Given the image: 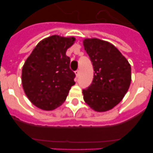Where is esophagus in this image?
Here are the masks:
<instances>
[{"mask_svg": "<svg viewBox=\"0 0 153 153\" xmlns=\"http://www.w3.org/2000/svg\"><path fill=\"white\" fill-rule=\"evenodd\" d=\"M75 74L76 76V77H78V76L79 75V70H76V71L75 72Z\"/></svg>", "mask_w": 153, "mask_h": 153, "instance_id": "obj_1", "label": "esophagus"}]
</instances>
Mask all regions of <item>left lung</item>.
Listing matches in <instances>:
<instances>
[{
  "label": "left lung",
  "instance_id": "obj_1",
  "mask_svg": "<svg viewBox=\"0 0 153 153\" xmlns=\"http://www.w3.org/2000/svg\"><path fill=\"white\" fill-rule=\"evenodd\" d=\"M83 43L94 70L91 85L83 90V100L94 111H108L120 103L129 90L131 66L109 42L86 38Z\"/></svg>",
  "mask_w": 153,
  "mask_h": 153
}]
</instances>
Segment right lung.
<instances>
[{"instance_id":"add662e5","label":"right lung","mask_w":153,"mask_h":153,"mask_svg":"<svg viewBox=\"0 0 153 153\" xmlns=\"http://www.w3.org/2000/svg\"><path fill=\"white\" fill-rule=\"evenodd\" d=\"M75 37L53 35L37 44L23 66L24 91L32 103L43 110L56 109L66 100L75 84V74L70 69L67 49Z\"/></svg>"}]
</instances>
